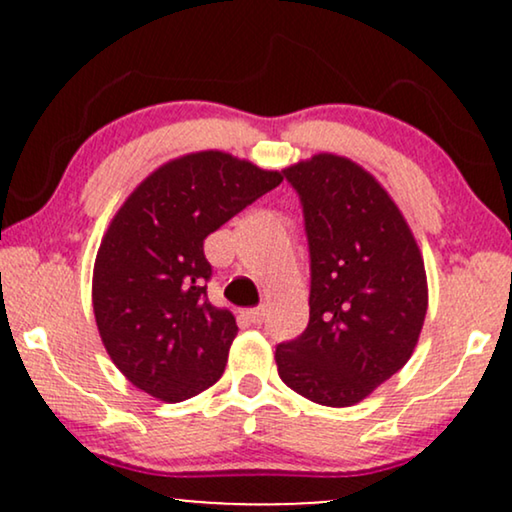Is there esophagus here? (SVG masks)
Wrapping results in <instances>:
<instances>
[{"label":"esophagus","instance_id":"34e87169","mask_svg":"<svg viewBox=\"0 0 512 512\" xmlns=\"http://www.w3.org/2000/svg\"><path fill=\"white\" fill-rule=\"evenodd\" d=\"M247 317L249 321H254V324H261V321L265 319V307H251V310H247Z\"/></svg>","mask_w":512,"mask_h":512}]
</instances>
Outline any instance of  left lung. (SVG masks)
Listing matches in <instances>:
<instances>
[{
	"label": "left lung",
	"mask_w": 512,
	"mask_h": 512,
	"mask_svg": "<svg viewBox=\"0 0 512 512\" xmlns=\"http://www.w3.org/2000/svg\"><path fill=\"white\" fill-rule=\"evenodd\" d=\"M310 247V324L277 345L279 377L296 394L347 408L415 352L429 289L401 209L354 160L317 153L286 167Z\"/></svg>",
	"instance_id": "obj_1"
}]
</instances>
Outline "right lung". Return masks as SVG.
Instances as JSON below:
<instances>
[{
  "label": "right lung",
  "mask_w": 512,
  "mask_h": 512,
  "mask_svg": "<svg viewBox=\"0 0 512 512\" xmlns=\"http://www.w3.org/2000/svg\"><path fill=\"white\" fill-rule=\"evenodd\" d=\"M282 179L223 151L188 153L151 172L111 219L93 312L104 349L137 389L179 403L223 375L237 324L207 300L202 244Z\"/></svg>",
  "instance_id": "obj_1"
}]
</instances>
